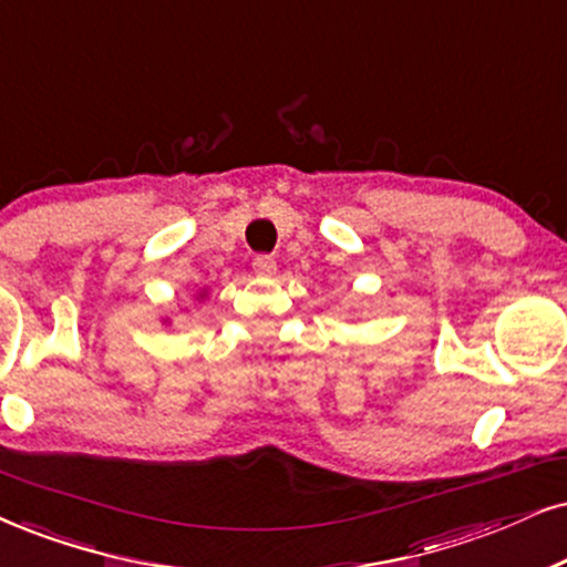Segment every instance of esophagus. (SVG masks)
Masks as SVG:
<instances>
[{
	"mask_svg": "<svg viewBox=\"0 0 567 567\" xmlns=\"http://www.w3.org/2000/svg\"><path fill=\"white\" fill-rule=\"evenodd\" d=\"M254 271L259 277H271L277 271V261L271 256H256L254 259Z\"/></svg>",
	"mask_w": 567,
	"mask_h": 567,
	"instance_id": "obj_1",
	"label": "esophagus"
}]
</instances>
